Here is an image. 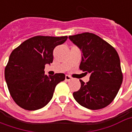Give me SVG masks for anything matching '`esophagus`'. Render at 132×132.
<instances>
[{
	"instance_id": "esophagus-1",
	"label": "esophagus",
	"mask_w": 132,
	"mask_h": 132,
	"mask_svg": "<svg viewBox=\"0 0 132 132\" xmlns=\"http://www.w3.org/2000/svg\"><path fill=\"white\" fill-rule=\"evenodd\" d=\"M65 79H66V81H70V80H71L72 78L69 76V75H66V76H65Z\"/></svg>"
}]
</instances>
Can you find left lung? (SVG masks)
Segmentation results:
<instances>
[{"mask_svg":"<svg viewBox=\"0 0 132 132\" xmlns=\"http://www.w3.org/2000/svg\"><path fill=\"white\" fill-rule=\"evenodd\" d=\"M69 38L82 52L80 69L86 73H90L88 82L80 80V88L73 93L74 99L90 110L107 107L116 97L123 80L117 52L93 33H81Z\"/></svg>","mask_w":132,"mask_h":132,"instance_id":"obj_1","label":"left lung"}]
</instances>
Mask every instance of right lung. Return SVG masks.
Segmentation results:
<instances>
[{
	"label": "right lung",
	"instance_id": "add662e5",
	"mask_svg": "<svg viewBox=\"0 0 132 132\" xmlns=\"http://www.w3.org/2000/svg\"><path fill=\"white\" fill-rule=\"evenodd\" d=\"M67 36H35L28 39L10 54L5 69V78L11 97L27 110L44 108L53 97L58 83L65 80L64 73L47 76L46 63L53 61V51L64 43Z\"/></svg>",
	"mask_w": 132,
	"mask_h": 132
}]
</instances>
